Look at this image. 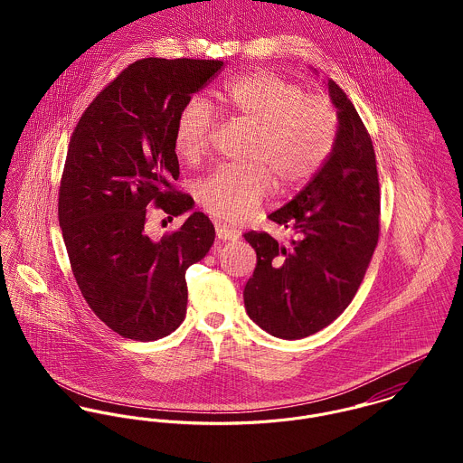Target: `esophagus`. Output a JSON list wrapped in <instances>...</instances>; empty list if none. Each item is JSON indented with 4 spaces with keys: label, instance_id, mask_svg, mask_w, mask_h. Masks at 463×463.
Instances as JSON below:
<instances>
[{
    "label": "esophagus",
    "instance_id": "34e87169",
    "mask_svg": "<svg viewBox=\"0 0 463 463\" xmlns=\"http://www.w3.org/2000/svg\"><path fill=\"white\" fill-rule=\"evenodd\" d=\"M215 235H217V239L222 241V242H226V241H237V233L232 232V230H228L226 226H221V224L215 226Z\"/></svg>",
    "mask_w": 463,
    "mask_h": 463
}]
</instances>
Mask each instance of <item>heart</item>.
Returning a JSON list of instances; mask_svg holds the SVG:
<instances>
[{
	"instance_id": "1",
	"label": "heart",
	"mask_w": 463,
	"mask_h": 463,
	"mask_svg": "<svg viewBox=\"0 0 463 463\" xmlns=\"http://www.w3.org/2000/svg\"><path fill=\"white\" fill-rule=\"evenodd\" d=\"M219 101L230 118L253 137L246 155L250 167H219L196 184L199 206L212 217L237 222L270 193L296 191L328 162L338 138V114L330 99L308 96L296 81L255 71L226 83ZM217 127L215 110L189 99L175 127V149L185 162L199 160Z\"/></svg>"
}]
</instances>
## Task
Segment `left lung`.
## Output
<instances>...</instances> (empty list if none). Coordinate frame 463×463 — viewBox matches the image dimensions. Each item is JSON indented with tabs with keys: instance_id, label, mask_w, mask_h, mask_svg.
<instances>
[{
	"instance_id": "8db88e82",
	"label": "left lung",
	"mask_w": 463,
	"mask_h": 463,
	"mask_svg": "<svg viewBox=\"0 0 463 463\" xmlns=\"http://www.w3.org/2000/svg\"><path fill=\"white\" fill-rule=\"evenodd\" d=\"M338 138L328 162L270 221L290 228L281 246L267 232L244 239L257 267L244 288L248 316L262 330L287 340L331 325L353 301L380 239L376 153L354 105L330 80Z\"/></svg>"
}]
</instances>
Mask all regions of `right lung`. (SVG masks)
<instances>
[{"label": "right lung", "mask_w": 463, "mask_h": 463, "mask_svg": "<svg viewBox=\"0 0 463 463\" xmlns=\"http://www.w3.org/2000/svg\"><path fill=\"white\" fill-rule=\"evenodd\" d=\"M221 61L142 59L87 107L69 140L59 222L76 283L90 310L125 338L171 335L187 314L185 272L213 244L194 212L162 239L147 233V206L180 215L175 127L182 107L222 69Z\"/></svg>", "instance_id": "add662e5"}]
</instances>
